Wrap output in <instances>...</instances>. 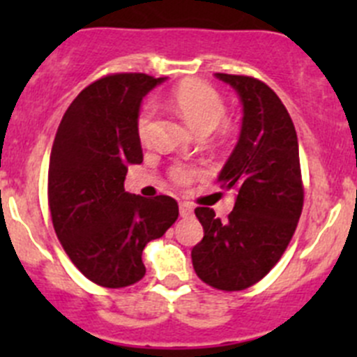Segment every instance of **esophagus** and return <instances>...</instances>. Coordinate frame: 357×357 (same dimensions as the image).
<instances>
[{
  "mask_svg": "<svg viewBox=\"0 0 357 357\" xmlns=\"http://www.w3.org/2000/svg\"><path fill=\"white\" fill-rule=\"evenodd\" d=\"M179 214H181V218H192L193 205L188 204V202H181V204H179Z\"/></svg>",
  "mask_w": 357,
  "mask_h": 357,
  "instance_id": "34e87169",
  "label": "esophagus"
}]
</instances>
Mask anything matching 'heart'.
I'll list each match as a JSON object with an SVG mask.
<instances>
[{
	"label": "heart",
	"instance_id": "1",
	"mask_svg": "<svg viewBox=\"0 0 357 357\" xmlns=\"http://www.w3.org/2000/svg\"><path fill=\"white\" fill-rule=\"evenodd\" d=\"M169 103L197 135H208L211 131H214L221 124L226 114L221 95L207 82L195 81V79L183 81L181 84L176 86L169 96ZM153 115H155V110L150 103L143 105L139 110L138 119H136V131H138L142 142H145L149 136ZM192 174L193 171L188 167L172 169V179L179 185L188 183L192 179Z\"/></svg>",
	"mask_w": 357,
	"mask_h": 357
}]
</instances>
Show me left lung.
<instances>
[{
	"mask_svg": "<svg viewBox=\"0 0 357 357\" xmlns=\"http://www.w3.org/2000/svg\"><path fill=\"white\" fill-rule=\"evenodd\" d=\"M242 103L238 142L218 176L235 207L221 222L197 207L204 238L192 250L197 276L218 290H243L264 278L294 236L304 204L298 142L289 112L264 82L247 75L214 74Z\"/></svg>",
	"mask_w": 357,
	"mask_h": 357,
	"instance_id": "left-lung-1",
	"label": "left lung"
}]
</instances>
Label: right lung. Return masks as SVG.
Returning a JSON list of instances; mask_svg holds the SVG:
<instances>
[{
	"mask_svg": "<svg viewBox=\"0 0 357 357\" xmlns=\"http://www.w3.org/2000/svg\"><path fill=\"white\" fill-rule=\"evenodd\" d=\"M167 77L114 74L82 89L53 142L48 204L53 228L75 268L96 285L122 289L145 276L143 248L179 215L167 195L124 190L128 165L142 164L136 119L143 98Z\"/></svg>",
	"mask_w": 357,
	"mask_h": 357,
	"instance_id": "1",
	"label": "right lung"
}]
</instances>
